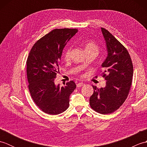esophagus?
Listing matches in <instances>:
<instances>
[{
    "instance_id": "34e87169",
    "label": "esophagus",
    "mask_w": 147,
    "mask_h": 147,
    "mask_svg": "<svg viewBox=\"0 0 147 147\" xmlns=\"http://www.w3.org/2000/svg\"><path fill=\"white\" fill-rule=\"evenodd\" d=\"M84 85H85V83H77L76 84V86L77 87H81V86H83Z\"/></svg>"
}]
</instances>
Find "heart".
I'll use <instances>...</instances> for the list:
<instances>
[{
  "label": "heart",
  "mask_w": 147,
  "mask_h": 147,
  "mask_svg": "<svg viewBox=\"0 0 147 147\" xmlns=\"http://www.w3.org/2000/svg\"><path fill=\"white\" fill-rule=\"evenodd\" d=\"M85 50L86 52L88 54L90 52H96L98 51V46L92 40H88L85 43ZM71 52V47H68L64 52V58L65 59H68L69 58Z\"/></svg>",
  "instance_id": "b5f03b06"
}]
</instances>
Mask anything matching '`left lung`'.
Masks as SVG:
<instances>
[{"mask_svg": "<svg viewBox=\"0 0 147 147\" xmlns=\"http://www.w3.org/2000/svg\"><path fill=\"white\" fill-rule=\"evenodd\" d=\"M106 42L107 56L102 64L106 85L98 88L90 98V105L95 111L108 114L117 111L127 97L131 86L133 66L128 51L108 30L101 28Z\"/></svg>", "mask_w": 147, "mask_h": 147, "instance_id": "8db88e82", "label": "left lung"}]
</instances>
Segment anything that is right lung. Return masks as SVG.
Returning <instances> with one entry per match:
<instances>
[{
    "label": "right lung",
    "mask_w": 147,
    "mask_h": 147,
    "mask_svg": "<svg viewBox=\"0 0 147 147\" xmlns=\"http://www.w3.org/2000/svg\"><path fill=\"white\" fill-rule=\"evenodd\" d=\"M77 29H55L37 41L26 61L27 78L30 95L36 105L46 114L57 115L69 105V96L76 84L73 81L64 86L55 85L62 51Z\"/></svg>",
    "instance_id": "add662e5"
}]
</instances>
